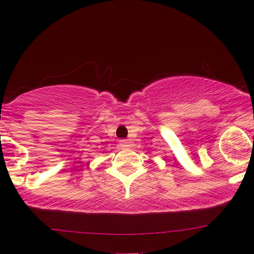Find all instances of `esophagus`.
I'll list each match as a JSON object with an SVG mask.
<instances>
[{
    "instance_id": "1",
    "label": "esophagus",
    "mask_w": 254,
    "mask_h": 254,
    "mask_svg": "<svg viewBox=\"0 0 254 254\" xmlns=\"http://www.w3.org/2000/svg\"><path fill=\"white\" fill-rule=\"evenodd\" d=\"M120 146H121L122 148H127V147H129V146H130V145H129V141L125 140V139H122V140H120Z\"/></svg>"
}]
</instances>
